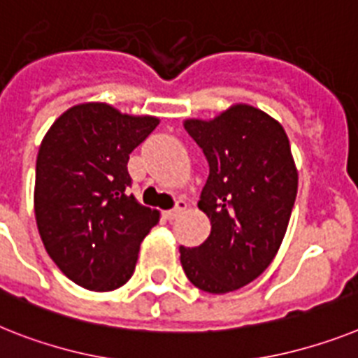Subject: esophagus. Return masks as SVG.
<instances>
[{
  "instance_id": "34e87169",
  "label": "esophagus",
  "mask_w": 358,
  "mask_h": 358,
  "mask_svg": "<svg viewBox=\"0 0 358 358\" xmlns=\"http://www.w3.org/2000/svg\"><path fill=\"white\" fill-rule=\"evenodd\" d=\"M187 207H189V203L185 202V200H178V202H176V206H174V209L164 211V218H165V220H174V218H176L180 213H184Z\"/></svg>"
}]
</instances>
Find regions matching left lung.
Listing matches in <instances>:
<instances>
[{
  "label": "left lung",
  "mask_w": 358,
  "mask_h": 358,
  "mask_svg": "<svg viewBox=\"0 0 358 358\" xmlns=\"http://www.w3.org/2000/svg\"><path fill=\"white\" fill-rule=\"evenodd\" d=\"M184 127L209 164L198 207L211 220V235L198 248H180V262L198 289L224 295L273 262L299 173L284 127L253 105H231L213 120L189 118Z\"/></svg>",
  "instance_id": "1"
}]
</instances>
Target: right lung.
Returning <instances> with one entry per match:
<instances>
[{
    "instance_id": "add662e5",
    "label": "right lung",
    "mask_w": 358,
    "mask_h": 358,
    "mask_svg": "<svg viewBox=\"0 0 358 358\" xmlns=\"http://www.w3.org/2000/svg\"><path fill=\"white\" fill-rule=\"evenodd\" d=\"M158 123L89 101L65 110L45 134L36 160V224L49 257L78 286L113 291L133 276L160 213L129 194L127 162Z\"/></svg>"
}]
</instances>
